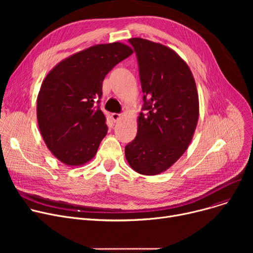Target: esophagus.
<instances>
[{
    "mask_svg": "<svg viewBox=\"0 0 253 253\" xmlns=\"http://www.w3.org/2000/svg\"><path fill=\"white\" fill-rule=\"evenodd\" d=\"M121 115L120 114H116V113H114V114H112V119H113V121L114 122H117V121H119L120 119H121Z\"/></svg>",
    "mask_w": 253,
    "mask_h": 253,
    "instance_id": "34e87169",
    "label": "esophagus"
}]
</instances>
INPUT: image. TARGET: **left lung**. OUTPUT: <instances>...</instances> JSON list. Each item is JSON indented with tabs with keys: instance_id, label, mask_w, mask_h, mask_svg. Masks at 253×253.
Here are the masks:
<instances>
[{
	"instance_id": "obj_1",
	"label": "left lung",
	"mask_w": 253,
	"mask_h": 253,
	"mask_svg": "<svg viewBox=\"0 0 253 253\" xmlns=\"http://www.w3.org/2000/svg\"><path fill=\"white\" fill-rule=\"evenodd\" d=\"M139 65L143 92L137 134L125 147L134 171L157 175L169 169L187 151L199 119V96L187 64L171 48L141 38H131Z\"/></svg>"
}]
</instances>
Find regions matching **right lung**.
<instances>
[{"mask_svg": "<svg viewBox=\"0 0 253 253\" xmlns=\"http://www.w3.org/2000/svg\"><path fill=\"white\" fill-rule=\"evenodd\" d=\"M133 50L115 42L79 51L57 63L40 88L37 120L48 150L68 166H81L95 157L108 133L99 106L102 82L116 64Z\"/></svg>", "mask_w": 253, "mask_h": 253, "instance_id": "1", "label": "right lung"}]
</instances>
